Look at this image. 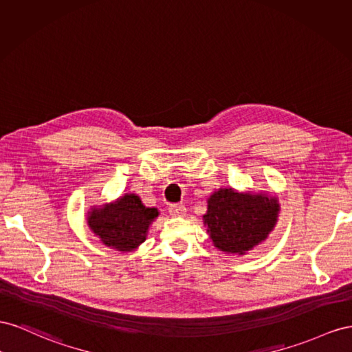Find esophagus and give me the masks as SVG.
<instances>
[{
	"instance_id": "34e87169",
	"label": "esophagus",
	"mask_w": 352,
	"mask_h": 352,
	"mask_svg": "<svg viewBox=\"0 0 352 352\" xmlns=\"http://www.w3.org/2000/svg\"><path fill=\"white\" fill-rule=\"evenodd\" d=\"M169 214L173 217H183V215H186V206L183 204L170 205L169 206Z\"/></svg>"
}]
</instances>
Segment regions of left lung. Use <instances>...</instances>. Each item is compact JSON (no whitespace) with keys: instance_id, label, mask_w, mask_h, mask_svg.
I'll return each instance as SVG.
<instances>
[{"instance_id":"left-lung-1","label":"left lung","mask_w":352,"mask_h":352,"mask_svg":"<svg viewBox=\"0 0 352 352\" xmlns=\"http://www.w3.org/2000/svg\"><path fill=\"white\" fill-rule=\"evenodd\" d=\"M278 212L274 196L218 188L208 199L204 223L215 248L226 254L243 255L273 232Z\"/></svg>"}]
</instances>
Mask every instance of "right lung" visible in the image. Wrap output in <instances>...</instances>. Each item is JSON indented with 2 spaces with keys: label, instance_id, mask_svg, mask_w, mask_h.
Here are the masks:
<instances>
[{
  "label": "right lung",
  "instance_id": "right-lung-1",
  "mask_svg": "<svg viewBox=\"0 0 352 352\" xmlns=\"http://www.w3.org/2000/svg\"><path fill=\"white\" fill-rule=\"evenodd\" d=\"M157 215L156 208H146L137 195L126 193L112 204L91 208L87 223L106 246L129 252L144 242Z\"/></svg>",
  "mask_w": 352,
  "mask_h": 352
}]
</instances>
